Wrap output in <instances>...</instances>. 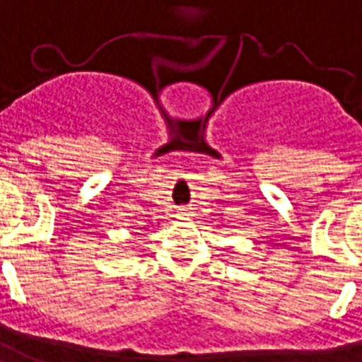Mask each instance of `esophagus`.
Returning a JSON list of instances; mask_svg holds the SVG:
<instances>
[{"instance_id": "34e87169", "label": "esophagus", "mask_w": 362, "mask_h": 362, "mask_svg": "<svg viewBox=\"0 0 362 362\" xmlns=\"http://www.w3.org/2000/svg\"><path fill=\"white\" fill-rule=\"evenodd\" d=\"M179 214H181V216H189V213H187V209H181V211H179Z\"/></svg>"}]
</instances>
